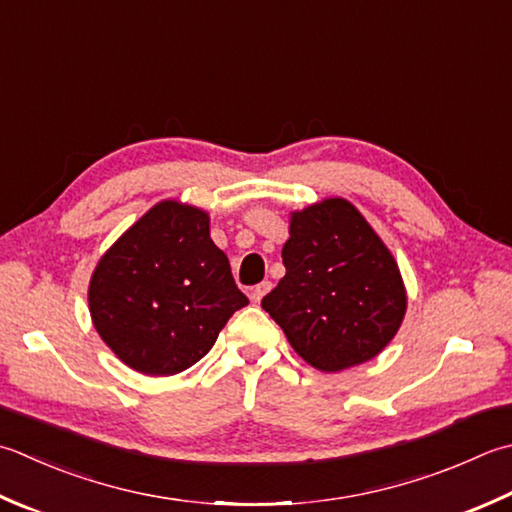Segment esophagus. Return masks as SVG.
Returning <instances> with one entry per match:
<instances>
[{
    "mask_svg": "<svg viewBox=\"0 0 512 512\" xmlns=\"http://www.w3.org/2000/svg\"><path fill=\"white\" fill-rule=\"evenodd\" d=\"M270 288H273V284H270L268 282V279H266V282H262V284H257L253 290H250V299H253V302L257 304V302H262V299H264V295L268 293V290Z\"/></svg>",
    "mask_w": 512,
    "mask_h": 512,
    "instance_id": "34e87169",
    "label": "esophagus"
}]
</instances>
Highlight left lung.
<instances>
[{"label": "left lung", "instance_id": "obj_1", "mask_svg": "<svg viewBox=\"0 0 512 512\" xmlns=\"http://www.w3.org/2000/svg\"><path fill=\"white\" fill-rule=\"evenodd\" d=\"M286 275L262 299L295 353L324 373L364 364L397 335L406 288L395 257L342 197L290 215Z\"/></svg>", "mask_w": 512, "mask_h": 512}]
</instances>
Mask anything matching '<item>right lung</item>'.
Wrapping results in <instances>:
<instances>
[{"instance_id":"right-lung-1","label":"right lung","mask_w":512,"mask_h":512,"mask_svg":"<svg viewBox=\"0 0 512 512\" xmlns=\"http://www.w3.org/2000/svg\"><path fill=\"white\" fill-rule=\"evenodd\" d=\"M208 224L204 210L159 202L106 250L90 277L97 333L137 373L164 377L197 364L248 304Z\"/></svg>"}]
</instances>
